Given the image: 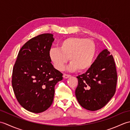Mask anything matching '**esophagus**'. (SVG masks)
<instances>
[{
	"mask_svg": "<svg viewBox=\"0 0 130 130\" xmlns=\"http://www.w3.org/2000/svg\"><path fill=\"white\" fill-rule=\"evenodd\" d=\"M69 77H70V75H68V74H63V78L64 79H67L69 78Z\"/></svg>",
	"mask_w": 130,
	"mask_h": 130,
	"instance_id": "obj_1",
	"label": "esophagus"
}]
</instances>
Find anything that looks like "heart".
I'll list each match as a JSON object with an SVG mask.
<instances>
[{"instance_id": "obj_1", "label": "heart", "mask_w": 130, "mask_h": 130, "mask_svg": "<svg viewBox=\"0 0 130 130\" xmlns=\"http://www.w3.org/2000/svg\"><path fill=\"white\" fill-rule=\"evenodd\" d=\"M96 55L95 43L90 39L78 37H69L61 42L57 48H51L49 57L54 68L62 70L68 62H71L69 70L88 69L93 62Z\"/></svg>"}]
</instances>
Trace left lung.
<instances>
[{
  "mask_svg": "<svg viewBox=\"0 0 130 130\" xmlns=\"http://www.w3.org/2000/svg\"><path fill=\"white\" fill-rule=\"evenodd\" d=\"M76 78L75 96L80 105L92 111L102 108L116 92L117 75L113 56L104 49L87 72Z\"/></svg>",
  "mask_w": 130,
  "mask_h": 130,
  "instance_id": "1",
  "label": "left lung"
}]
</instances>
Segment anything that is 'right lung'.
Wrapping results in <instances>:
<instances>
[{
	"instance_id": "1",
	"label": "right lung",
	"mask_w": 130,
	"mask_h": 130,
	"mask_svg": "<svg viewBox=\"0 0 130 130\" xmlns=\"http://www.w3.org/2000/svg\"><path fill=\"white\" fill-rule=\"evenodd\" d=\"M53 35L31 38L19 51L12 73L13 89L19 103L29 112L45 111L54 100L55 86L62 74L51 63L49 52Z\"/></svg>"
}]
</instances>
